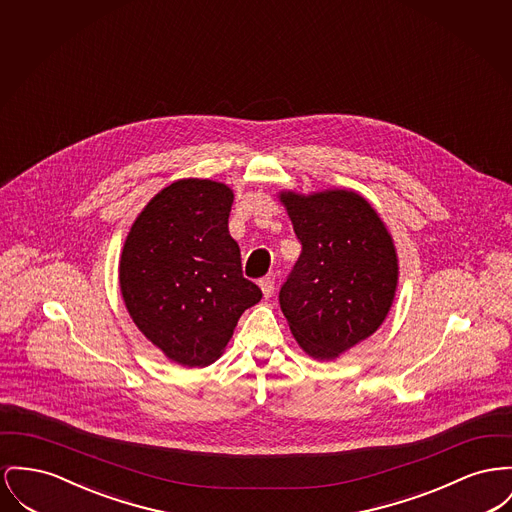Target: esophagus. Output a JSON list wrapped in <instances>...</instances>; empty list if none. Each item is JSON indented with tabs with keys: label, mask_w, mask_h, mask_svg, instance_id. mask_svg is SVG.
Instances as JSON below:
<instances>
[{
	"label": "esophagus",
	"mask_w": 512,
	"mask_h": 512,
	"mask_svg": "<svg viewBox=\"0 0 512 512\" xmlns=\"http://www.w3.org/2000/svg\"><path fill=\"white\" fill-rule=\"evenodd\" d=\"M259 286H261V290H263V296H265V298H271L272 294H274V276L261 278V280H259Z\"/></svg>",
	"instance_id": "34e87169"
}]
</instances>
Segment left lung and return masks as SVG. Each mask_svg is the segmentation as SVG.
I'll list each match as a JSON object with an SVG mask.
<instances>
[{
    "label": "left lung",
    "mask_w": 512,
    "mask_h": 512,
    "mask_svg": "<svg viewBox=\"0 0 512 512\" xmlns=\"http://www.w3.org/2000/svg\"><path fill=\"white\" fill-rule=\"evenodd\" d=\"M301 243L278 301L301 348L332 360L381 327L396 290L398 259L373 207L354 191L282 193Z\"/></svg>",
    "instance_id": "1"
}]
</instances>
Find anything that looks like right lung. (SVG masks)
<instances>
[{
    "label": "right lung",
    "mask_w": 512,
    "mask_h": 512,
    "mask_svg": "<svg viewBox=\"0 0 512 512\" xmlns=\"http://www.w3.org/2000/svg\"><path fill=\"white\" fill-rule=\"evenodd\" d=\"M234 193L211 180L164 187L137 216L120 261L125 307L156 348L187 367L220 358L241 313L263 298L228 232Z\"/></svg>",
    "instance_id": "obj_1"
}]
</instances>
